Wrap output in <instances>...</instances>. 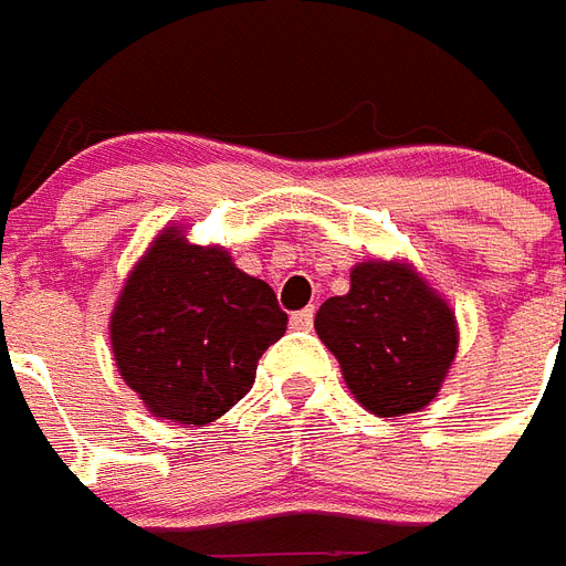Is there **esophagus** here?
Listing matches in <instances>:
<instances>
[{
	"label": "esophagus",
	"instance_id": "esophagus-1",
	"mask_svg": "<svg viewBox=\"0 0 566 566\" xmlns=\"http://www.w3.org/2000/svg\"><path fill=\"white\" fill-rule=\"evenodd\" d=\"M312 324H315V308H303V312L291 315V326H294V329H303V333H308V329H312Z\"/></svg>",
	"mask_w": 566,
	"mask_h": 566
}]
</instances>
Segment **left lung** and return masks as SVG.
Wrapping results in <instances>:
<instances>
[{
  "instance_id": "left-lung-1",
  "label": "left lung",
  "mask_w": 566,
  "mask_h": 566,
  "mask_svg": "<svg viewBox=\"0 0 566 566\" xmlns=\"http://www.w3.org/2000/svg\"><path fill=\"white\" fill-rule=\"evenodd\" d=\"M315 329L350 396L378 417H405L441 392L459 350L450 303L405 261H363L350 291L317 308Z\"/></svg>"
}]
</instances>
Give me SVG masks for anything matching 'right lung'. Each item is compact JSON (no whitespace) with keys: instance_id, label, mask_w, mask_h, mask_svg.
Wrapping results in <instances>:
<instances>
[{"instance_id":"obj_1","label":"right lung","mask_w":566,"mask_h":566,"mask_svg":"<svg viewBox=\"0 0 566 566\" xmlns=\"http://www.w3.org/2000/svg\"><path fill=\"white\" fill-rule=\"evenodd\" d=\"M284 329L270 284L242 272L228 249L165 228L116 296L111 345L146 411L191 429L249 392L258 359Z\"/></svg>"}]
</instances>
